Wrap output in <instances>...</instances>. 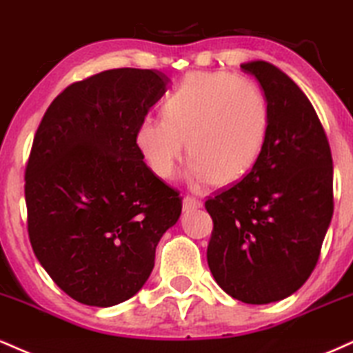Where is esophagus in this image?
I'll use <instances>...</instances> for the list:
<instances>
[{"label":"esophagus","instance_id":"1","mask_svg":"<svg viewBox=\"0 0 353 353\" xmlns=\"http://www.w3.org/2000/svg\"><path fill=\"white\" fill-rule=\"evenodd\" d=\"M201 206H203L201 200H196V198H192V196L183 198V210L185 211H194V210L201 208Z\"/></svg>","mask_w":353,"mask_h":353}]
</instances>
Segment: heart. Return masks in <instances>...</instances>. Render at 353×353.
Returning a JSON list of instances; mask_svg holds the SVG:
<instances>
[{"instance_id": "heart-1", "label": "heart", "mask_w": 353, "mask_h": 353, "mask_svg": "<svg viewBox=\"0 0 353 353\" xmlns=\"http://www.w3.org/2000/svg\"><path fill=\"white\" fill-rule=\"evenodd\" d=\"M165 117H145L135 143L163 180L175 178L185 153L193 186L231 183L259 159L269 128L266 95L250 79L214 70L188 76L165 101Z\"/></svg>"}]
</instances>
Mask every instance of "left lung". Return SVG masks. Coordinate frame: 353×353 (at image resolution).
Returning <instances> with one entry per match:
<instances>
[{
	"instance_id": "left-lung-1",
	"label": "left lung",
	"mask_w": 353,
	"mask_h": 353,
	"mask_svg": "<svg viewBox=\"0 0 353 353\" xmlns=\"http://www.w3.org/2000/svg\"><path fill=\"white\" fill-rule=\"evenodd\" d=\"M241 69L268 99V137L251 172L205 203L214 225L206 258L223 291L259 305L292 296L316 268L334 213V167L299 85L271 62Z\"/></svg>"
}]
</instances>
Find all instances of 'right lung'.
<instances>
[{"label":"right lung","instance_id":"right-lung-1","mask_svg":"<svg viewBox=\"0 0 353 353\" xmlns=\"http://www.w3.org/2000/svg\"><path fill=\"white\" fill-rule=\"evenodd\" d=\"M170 82L160 70H103L57 95L37 127L24 186L29 239L46 272L81 304L134 297L180 218L178 192L135 143Z\"/></svg>","mask_w":353,"mask_h":353}]
</instances>
